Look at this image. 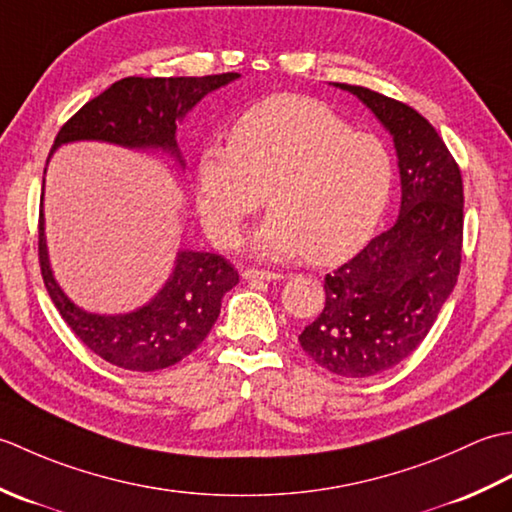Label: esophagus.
Here are the masks:
<instances>
[{"label":"esophagus","instance_id":"esophagus-1","mask_svg":"<svg viewBox=\"0 0 512 512\" xmlns=\"http://www.w3.org/2000/svg\"><path fill=\"white\" fill-rule=\"evenodd\" d=\"M242 277L246 281H281L284 279V275L281 273H270V270H255V268L244 270Z\"/></svg>","mask_w":512,"mask_h":512}]
</instances>
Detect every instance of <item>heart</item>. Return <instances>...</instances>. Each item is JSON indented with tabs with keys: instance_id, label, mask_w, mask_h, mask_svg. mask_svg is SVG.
Instances as JSON below:
<instances>
[{
	"instance_id": "obj_1",
	"label": "heart",
	"mask_w": 512,
	"mask_h": 512,
	"mask_svg": "<svg viewBox=\"0 0 512 512\" xmlns=\"http://www.w3.org/2000/svg\"><path fill=\"white\" fill-rule=\"evenodd\" d=\"M195 182L202 220L220 244H237L268 189L273 213L253 235L255 253H308L314 264H336L372 237L389 202L394 162L383 140L352 132L325 103L284 94L239 116L228 145H206Z\"/></svg>"
}]
</instances>
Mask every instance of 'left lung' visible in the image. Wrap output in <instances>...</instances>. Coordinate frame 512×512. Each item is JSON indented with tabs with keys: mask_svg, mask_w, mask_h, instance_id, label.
Returning <instances> with one entry per match:
<instances>
[{
	"mask_svg": "<svg viewBox=\"0 0 512 512\" xmlns=\"http://www.w3.org/2000/svg\"><path fill=\"white\" fill-rule=\"evenodd\" d=\"M354 94L394 140L400 213L350 262L325 277V306L299 343L314 363L345 378L396 367L429 334L462 262V176L440 134L409 105L361 85Z\"/></svg>",
	"mask_w": 512,
	"mask_h": 512,
	"instance_id": "obj_1",
	"label": "left lung"
}]
</instances>
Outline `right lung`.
Returning <instances> with one entry per match:
<instances>
[{"mask_svg":"<svg viewBox=\"0 0 512 512\" xmlns=\"http://www.w3.org/2000/svg\"><path fill=\"white\" fill-rule=\"evenodd\" d=\"M239 79L237 72L211 76L143 79L127 76L85 103L54 138L48 162L61 145L99 140L136 151H162L184 169L178 125L206 94ZM46 176V169H43ZM46 184V178H43ZM39 264L43 284L63 321L94 354L132 372H156L182 361L211 332L222 299L237 286V270L222 255L180 248L169 279L145 306L121 314H96L76 306L54 279L43 193L39 211Z\"/></svg>","mask_w":512,"mask_h":512,"instance_id":"right-lung-1","label":"right lung"}]
</instances>
